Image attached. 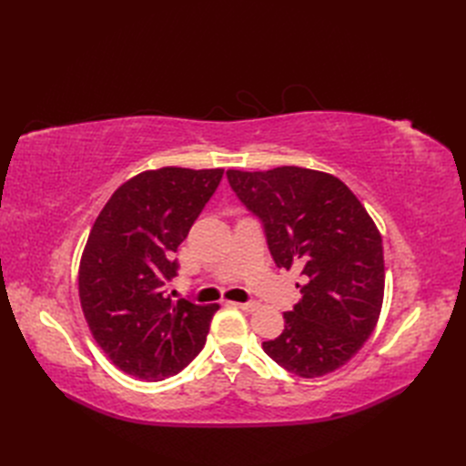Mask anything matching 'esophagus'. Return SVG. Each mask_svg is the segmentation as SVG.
<instances>
[{"label":"esophagus","instance_id":"obj_1","mask_svg":"<svg viewBox=\"0 0 466 466\" xmlns=\"http://www.w3.org/2000/svg\"><path fill=\"white\" fill-rule=\"evenodd\" d=\"M238 309H243V311H247V313H250V311H255V309L258 307V303L257 301H245V303H235Z\"/></svg>","mask_w":466,"mask_h":466}]
</instances>
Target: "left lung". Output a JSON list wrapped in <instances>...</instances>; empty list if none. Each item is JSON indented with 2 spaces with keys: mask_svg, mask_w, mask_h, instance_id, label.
<instances>
[{
  "mask_svg": "<svg viewBox=\"0 0 466 466\" xmlns=\"http://www.w3.org/2000/svg\"><path fill=\"white\" fill-rule=\"evenodd\" d=\"M229 187L260 223L278 268L301 266V299L284 332L262 348L305 379L336 371L371 336L385 291L383 241L342 180L301 167L228 171Z\"/></svg>",
  "mask_w": 466,
  "mask_h": 466,
  "instance_id": "obj_1",
  "label": "left lung"
}]
</instances>
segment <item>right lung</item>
<instances>
[{
    "label": "right lung",
    "mask_w": 466,
    "mask_h": 466,
    "mask_svg": "<svg viewBox=\"0 0 466 466\" xmlns=\"http://www.w3.org/2000/svg\"><path fill=\"white\" fill-rule=\"evenodd\" d=\"M223 168L163 167L110 196L79 264V299L96 344L134 377L163 380L200 354L219 305L171 299L175 252L218 190Z\"/></svg>",
    "instance_id": "add662e5"
}]
</instances>
